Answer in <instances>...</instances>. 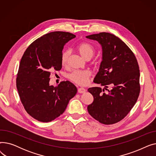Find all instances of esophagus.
<instances>
[{
	"mask_svg": "<svg viewBox=\"0 0 156 156\" xmlns=\"http://www.w3.org/2000/svg\"><path fill=\"white\" fill-rule=\"evenodd\" d=\"M78 92L80 94H83V93H85L86 92V89L84 88L81 87V88H79L78 89Z\"/></svg>",
	"mask_w": 156,
	"mask_h": 156,
	"instance_id": "esophagus-1",
	"label": "esophagus"
}]
</instances>
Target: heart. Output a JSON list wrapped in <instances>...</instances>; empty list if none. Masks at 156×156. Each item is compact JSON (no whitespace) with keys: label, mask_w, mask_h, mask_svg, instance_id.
Returning <instances> with one entry per match:
<instances>
[{"label":"heart","mask_w":156,"mask_h":156,"mask_svg":"<svg viewBox=\"0 0 156 156\" xmlns=\"http://www.w3.org/2000/svg\"><path fill=\"white\" fill-rule=\"evenodd\" d=\"M77 51L80 55L85 60H90L95 54V48L92 45L88 42H81L77 46ZM71 52L69 50H65L61 56V63L62 66H66ZM91 73L89 71H73L68 75V78L73 82L79 85H85L88 83Z\"/></svg>","instance_id":"1"}]
</instances>
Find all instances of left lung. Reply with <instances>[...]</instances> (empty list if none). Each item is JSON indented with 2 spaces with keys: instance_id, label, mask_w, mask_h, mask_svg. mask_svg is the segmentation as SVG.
Listing matches in <instances>:
<instances>
[{
  "instance_id": "1",
  "label": "left lung",
  "mask_w": 156,
  "mask_h": 156,
  "mask_svg": "<svg viewBox=\"0 0 156 156\" xmlns=\"http://www.w3.org/2000/svg\"><path fill=\"white\" fill-rule=\"evenodd\" d=\"M86 37L102 45V61L94 82L105 87L104 89H88L94 97L93 102L87 107L88 112L101 123L115 124L129 112L140 94L137 60L128 45L113 34L102 32ZM109 85L112 88L109 91L106 88Z\"/></svg>"
}]
</instances>
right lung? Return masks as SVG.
<instances>
[{
  "label": "right lung",
  "mask_w": 156,
  "mask_h": 156,
  "mask_svg": "<svg viewBox=\"0 0 156 156\" xmlns=\"http://www.w3.org/2000/svg\"><path fill=\"white\" fill-rule=\"evenodd\" d=\"M75 37L69 32L48 33L33 42L23 55L16 87L24 109L40 122H50L61 115L77 92L69 81L55 87L49 85L51 72L62 68L64 45Z\"/></svg>",
  "instance_id": "right-lung-1"
}]
</instances>
